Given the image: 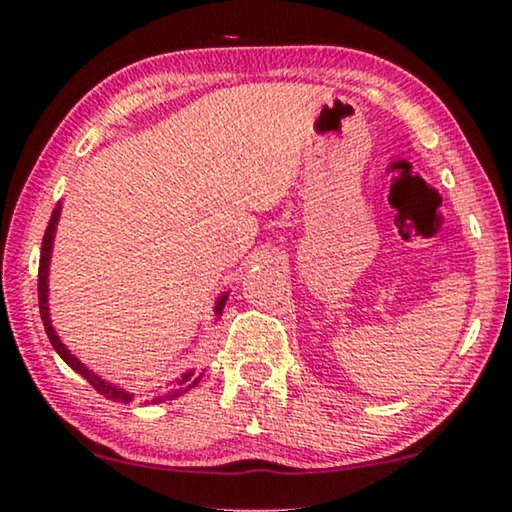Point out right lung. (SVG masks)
<instances>
[{"mask_svg":"<svg viewBox=\"0 0 512 512\" xmlns=\"http://www.w3.org/2000/svg\"><path fill=\"white\" fill-rule=\"evenodd\" d=\"M58 216H60V203L54 207V212H51V219H49V225L45 230V237H42V250H40V266H38V302H40V316H42V323H45V332L49 336L51 345H54V350L60 354V359H63L69 368H72L74 372H79V375L83 379H88L90 384L94 386V391L101 393L103 397H108V400L112 402H124L128 404L133 400V393L124 391V388H117L108 384L106 379H101L99 375H94V372L90 368H85L83 363L74 357L72 352H69L63 341L58 339L56 329L51 327V318H49V305H47V293H49V287H47V277H49V259H51V246H54V235H56V225H58ZM225 300H228V293H223V296L216 300V316L223 314V307H225ZM198 381H201V377L194 375V370L185 372L183 377L173 381V391L164 393V395H158L153 397V402H164V400H173V397L183 395L185 391H189V388H194Z\"/></svg>","mask_w":512,"mask_h":512,"instance_id":"obj_1","label":"right lung"}]
</instances>
